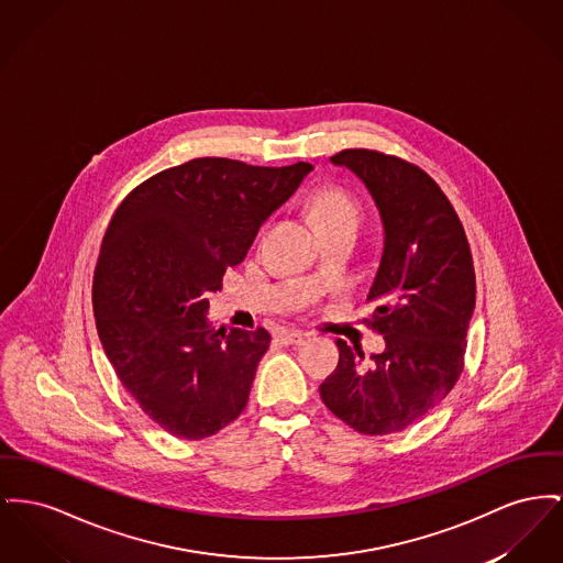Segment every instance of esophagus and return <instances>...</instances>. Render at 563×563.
<instances>
[{
  "label": "esophagus",
  "instance_id": "1",
  "mask_svg": "<svg viewBox=\"0 0 563 563\" xmlns=\"http://www.w3.org/2000/svg\"><path fill=\"white\" fill-rule=\"evenodd\" d=\"M280 344H301L306 340V333L298 330H285L278 333Z\"/></svg>",
  "mask_w": 563,
  "mask_h": 563
}]
</instances>
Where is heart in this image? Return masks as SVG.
Here are the masks:
<instances>
[{
    "mask_svg": "<svg viewBox=\"0 0 563 563\" xmlns=\"http://www.w3.org/2000/svg\"><path fill=\"white\" fill-rule=\"evenodd\" d=\"M310 214L317 230H331V228H360L362 223V208L355 198L335 187L325 185L317 189L310 198Z\"/></svg>",
    "mask_w": 563,
    "mask_h": 563,
    "instance_id": "1",
    "label": "heart"
}]
</instances>
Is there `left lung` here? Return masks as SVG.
Masks as SVG:
<instances>
[{"label":"left lung","instance_id":"obj_1","mask_svg":"<svg viewBox=\"0 0 563 563\" xmlns=\"http://www.w3.org/2000/svg\"><path fill=\"white\" fill-rule=\"evenodd\" d=\"M331 164L364 183L383 219L365 321L385 335V351L365 360L338 340L340 362L321 397L353 430L385 435L423 419L463 372L476 301L472 253L455 208L421 167L367 148L342 151Z\"/></svg>","mask_w":563,"mask_h":563}]
</instances>
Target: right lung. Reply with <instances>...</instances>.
Masks as SVG:
<instances>
[{"label":"right lung","mask_w":563,"mask_h":563,"mask_svg":"<svg viewBox=\"0 0 563 563\" xmlns=\"http://www.w3.org/2000/svg\"><path fill=\"white\" fill-rule=\"evenodd\" d=\"M310 169L201 157L155 174L117 208L93 276L98 333L123 387L167 433L201 440L244 410L272 338L214 330L208 294Z\"/></svg>","instance_id":"right-lung-1"}]
</instances>
